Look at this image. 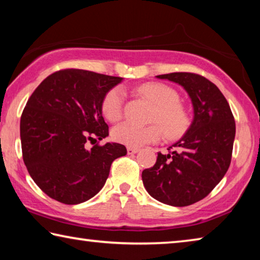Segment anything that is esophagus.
<instances>
[{"mask_svg":"<svg viewBox=\"0 0 260 260\" xmlns=\"http://www.w3.org/2000/svg\"><path fill=\"white\" fill-rule=\"evenodd\" d=\"M139 150H140V149H138V148L128 147V148H127V153H128V155H134V153L139 152Z\"/></svg>","mask_w":260,"mask_h":260,"instance_id":"obj_1","label":"esophagus"}]
</instances>
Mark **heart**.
<instances>
[{
    "mask_svg": "<svg viewBox=\"0 0 260 260\" xmlns=\"http://www.w3.org/2000/svg\"><path fill=\"white\" fill-rule=\"evenodd\" d=\"M138 93L155 105L149 126H136L131 122H121L112 129V138L118 143L131 148H140L149 143H156L165 133L167 138L177 139L186 133L190 125V116L187 109L179 102V95L172 88L158 82H149L140 86ZM125 90L114 87L105 94L102 101V112L109 121L116 122L122 117Z\"/></svg>",
    "mask_w": 260,
    "mask_h": 260,
    "instance_id": "b5f03b06",
    "label": "heart"
}]
</instances>
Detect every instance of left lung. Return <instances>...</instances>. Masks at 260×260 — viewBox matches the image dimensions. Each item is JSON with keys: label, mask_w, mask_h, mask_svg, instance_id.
<instances>
[{"label": "left lung", "mask_w": 260, "mask_h": 260, "mask_svg": "<svg viewBox=\"0 0 260 260\" xmlns=\"http://www.w3.org/2000/svg\"><path fill=\"white\" fill-rule=\"evenodd\" d=\"M177 82L190 96L193 120L181 140L158 152L157 161L142 172V181L153 199L172 206H187L213 190L231 165L235 120L219 88L196 73L157 76Z\"/></svg>", "instance_id": "obj_1"}]
</instances>
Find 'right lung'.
I'll return each mask as SVG.
<instances>
[{
	"mask_svg": "<svg viewBox=\"0 0 260 260\" xmlns=\"http://www.w3.org/2000/svg\"><path fill=\"white\" fill-rule=\"evenodd\" d=\"M121 80L65 69L47 77L30 95L20 118L23 159L52 200L73 205L91 199L104 186L112 161L127 153L119 143H94L109 135L102 101Z\"/></svg>",
	"mask_w": 260,
	"mask_h": 260,
	"instance_id": "right-lung-1",
	"label": "right lung"
}]
</instances>
